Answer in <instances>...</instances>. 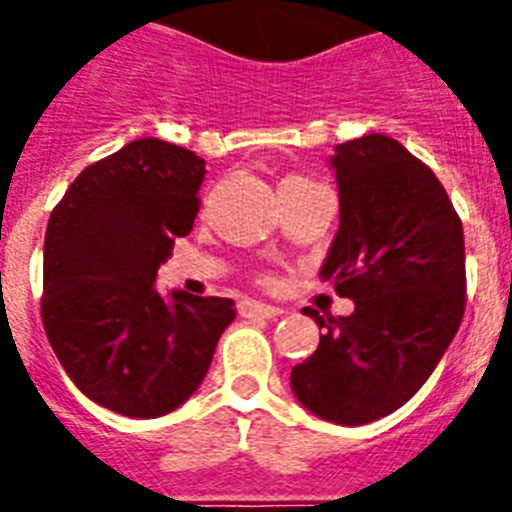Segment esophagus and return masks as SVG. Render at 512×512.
I'll use <instances>...</instances> for the list:
<instances>
[{
	"label": "esophagus",
	"mask_w": 512,
	"mask_h": 512,
	"mask_svg": "<svg viewBox=\"0 0 512 512\" xmlns=\"http://www.w3.org/2000/svg\"><path fill=\"white\" fill-rule=\"evenodd\" d=\"M238 312H241L243 318H277V315H282V310L274 305H266V302H256V300H243L241 305H238Z\"/></svg>",
	"instance_id": "esophagus-1"
}]
</instances>
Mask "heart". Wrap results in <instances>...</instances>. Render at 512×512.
<instances>
[{"mask_svg": "<svg viewBox=\"0 0 512 512\" xmlns=\"http://www.w3.org/2000/svg\"><path fill=\"white\" fill-rule=\"evenodd\" d=\"M312 179H307V176H287V179H284L282 182V187L284 184H310Z\"/></svg>", "mask_w": 512, "mask_h": 512, "instance_id": "b5f03b06", "label": "heart"}]
</instances>
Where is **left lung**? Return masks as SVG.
Segmentation results:
<instances>
[{"label": "left lung", "instance_id": "8db88e82", "mask_svg": "<svg viewBox=\"0 0 512 512\" xmlns=\"http://www.w3.org/2000/svg\"><path fill=\"white\" fill-rule=\"evenodd\" d=\"M336 238L320 279L354 300L325 320L315 354L292 369V392L312 415L366 425L402 408L431 377L464 315V230L423 161L387 135L336 146Z\"/></svg>", "mask_w": 512, "mask_h": 512}]
</instances>
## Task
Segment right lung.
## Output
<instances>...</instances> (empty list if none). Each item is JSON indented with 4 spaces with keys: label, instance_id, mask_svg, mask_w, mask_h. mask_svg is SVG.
Listing matches in <instances>:
<instances>
[{
    "label": "right lung",
    "instance_id": "add662e5",
    "mask_svg": "<svg viewBox=\"0 0 512 512\" xmlns=\"http://www.w3.org/2000/svg\"><path fill=\"white\" fill-rule=\"evenodd\" d=\"M205 158L158 138L87 166L51 212L43 325L81 395L125 418L189 400L235 320L228 297L161 295L158 266L192 230Z\"/></svg>",
    "mask_w": 512,
    "mask_h": 512
}]
</instances>
